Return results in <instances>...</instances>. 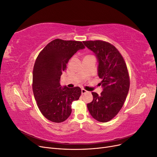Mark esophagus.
<instances>
[{"mask_svg": "<svg viewBox=\"0 0 157 157\" xmlns=\"http://www.w3.org/2000/svg\"><path fill=\"white\" fill-rule=\"evenodd\" d=\"M88 92L86 91V90L85 89H82L81 90V93H82V94H86Z\"/></svg>", "mask_w": 157, "mask_h": 157, "instance_id": "obj_1", "label": "esophagus"}]
</instances>
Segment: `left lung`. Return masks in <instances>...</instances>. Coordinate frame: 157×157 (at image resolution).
Segmentation results:
<instances>
[{"mask_svg": "<svg viewBox=\"0 0 157 157\" xmlns=\"http://www.w3.org/2000/svg\"><path fill=\"white\" fill-rule=\"evenodd\" d=\"M83 43L97 56L98 76L103 88L100 96L92 92L93 101L87 104V107L94 119L107 122L120 111L129 91L127 66L119 51L109 42L97 40L83 41Z\"/></svg>", "mask_w": 157, "mask_h": 157, "instance_id": "8db88e82", "label": "left lung"}]
</instances>
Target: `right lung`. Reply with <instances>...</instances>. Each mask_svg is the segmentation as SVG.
I'll return each mask as SVG.
<instances>
[{
	"label": "right lung",
	"instance_id": "obj_1",
	"mask_svg": "<svg viewBox=\"0 0 157 157\" xmlns=\"http://www.w3.org/2000/svg\"><path fill=\"white\" fill-rule=\"evenodd\" d=\"M85 46L82 42L56 39L38 55L33 71V91L37 106L47 119L62 122L70 116L71 104L81 95L79 87L61 88L60 77L69 59Z\"/></svg>",
	"mask_w": 157,
	"mask_h": 157
}]
</instances>
